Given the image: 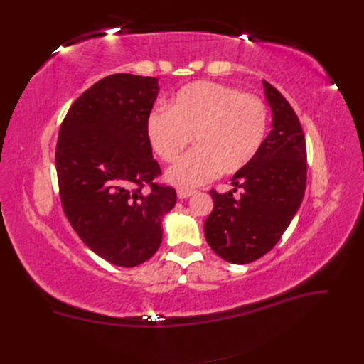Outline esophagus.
<instances>
[{
  "label": "esophagus",
  "mask_w": 364,
  "mask_h": 364,
  "mask_svg": "<svg viewBox=\"0 0 364 364\" xmlns=\"http://www.w3.org/2000/svg\"><path fill=\"white\" fill-rule=\"evenodd\" d=\"M196 191L194 190H186V188H179L178 190V197L181 200H183V199H188V197H191L193 194H194Z\"/></svg>",
  "instance_id": "obj_1"
}]
</instances>
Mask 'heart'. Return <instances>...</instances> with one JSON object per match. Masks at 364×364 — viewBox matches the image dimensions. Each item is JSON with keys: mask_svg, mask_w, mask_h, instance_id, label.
<instances>
[{"mask_svg": "<svg viewBox=\"0 0 364 364\" xmlns=\"http://www.w3.org/2000/svg\"><path fill=\"white\" fill-rule=\"evenodd\" d=\"M266 134L267 109L261 98L214 82L186 85L170 111L158 109L147 121L150 144L165 162L178 161L194 138L196 149L167 171L170 183L186 190L246 167Z\"/></svg>", "mask_w": 364, "mask_h": 364, "instance_id": "heart-1", "label": "heart"}]
</instances>
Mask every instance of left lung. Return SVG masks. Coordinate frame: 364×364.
Segmentation results:
<instances>
[{
	"label": "left lung",
	"mask_w": 364,
	"mask_h": 364,
	"mask_svg": "<svg viewBox=\"0 0 364 364\" xmlns=\"http://www.w3.org/2000/svg\"><path fill=\"white\" fill-rule=\"evenodd\" d=\"M272 109V130L258 155L232 176L234 190H211L213 213L205 238L220 258L249 264L278 243L299 209L306 185V147L299 118L290 103L262 80ZM242 190L237 200L233 193Z\"/></svg>",
	"instance_id": "1"
}]
</instances>
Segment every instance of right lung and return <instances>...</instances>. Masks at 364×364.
Returning a JSON list of instances; mask_svg holds the SVG:
<instances>
[{"mask_svg": "<svg viewBox=\"0 0 364 364\" xmlns=\"http://www.w3.org/2000/svg\"><path fill=\"white\" fill-rule=\"evenodd\" d=\"M158 92L155 77L107 75L77 98L59 130L63 213L87 247L119 267L155 255L162 218L176 205L174 188L153 183L161 168L147 121Z\"/></svg>", "mask_w": 364, "mask_h": 364, "instance_id": "1", "label": "right lung"}]
</instances>
